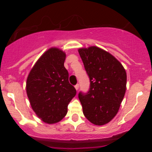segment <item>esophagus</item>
<instances>
[{
  "instance_id": "34e87169",
  "label": "esophagus",
  "mask_w": 152,
  "mask_h": 152,
  "mask_svg": "<svg viewBox=\"0 0 152 152\" xmlns=\"http://www.w3.org/2000/svg\"><path fill=\"white\" fill-rule=\"evenodd\" d=\"M79 84H77V85H75V88H76V90H79Z\"/></svg>"
}]
</instances>
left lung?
I'll list each match as a JSON object with an SVG mask.
<instances>
[{"label": "left lung", "instance_id": "obj_1", "mask_svg": "<svg viewBox=\"0 0 152 152\" xmlns=\"http://www.w3.org/2000/svg\"><path fill=\"white\" fill-rule=\"evenodd\" d=\"M78 51L90 81L88 93H79L84 115L95 125H104L120 108L126 89V72L114 56L100 48H82Z\"/></svg>", "mask_w": 152, "mask_h": 152}]
</instances>
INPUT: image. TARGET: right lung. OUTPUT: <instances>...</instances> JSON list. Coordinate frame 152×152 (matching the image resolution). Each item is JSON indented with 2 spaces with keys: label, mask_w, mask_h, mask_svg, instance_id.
<instances>
[{
  "label": "right lung",
  "mask_w": 152,
  "mask_h": 152,
  "mask_svg": "<svg viewBox=\"0 0 152 152\" xmlns=\"http://www.w3.org/2000/svg\"><path fill=\"white\" fill-rule=\"evenodd\" d=\"M66 53L58 48L47 50L34 64L26 80V93L37 117L46 124L60 121L76 90L69 83L64 66Z\"/></svg>",
  "instance_id": "right-lung-1"
}]
</instances>
